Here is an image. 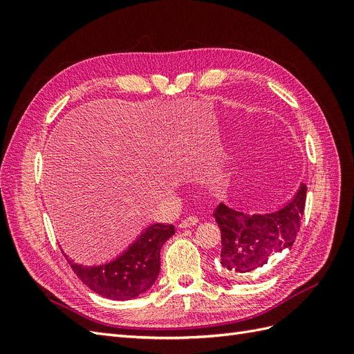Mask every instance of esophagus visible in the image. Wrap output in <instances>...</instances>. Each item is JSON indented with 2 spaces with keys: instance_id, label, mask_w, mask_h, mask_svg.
I'll return each instance as SVG.
<instances>
[{
  "instance_id": "esophagus-1",
  "label": "esophagus",
  "mask_w": 354,
  "mask_h": 354,
  "mask_svg": "<svg viewBox=\"0 0 354 354\" xmlns=\"http://www.w3.org/2000/svg\"><path fill=\"white\" fill-rule=\"evenodd\" d=\"M196 224H198V218H196V217H194V216H190V217H186L185 220H181V221H180V224H178V227H181V229H186V227L196 226Z\"/></svg>"
}]
</instances>
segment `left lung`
<instances>
[{"label":"left lung","instance_id":"left-lung-1","mask_svg":"<svg viewBox=\"0 0 354 354\" xmlns=\"http://www.w3.org/2000/svg\"><path fill=\"white\" fill-rule=\"evenodd\" d=\"M307 186L282 208L267 214H243L224 203L214 211L221 230L220 263L230 274L250 273L269 263L276 254L291 250L301 226Z\"/></svg>","mask_w":354,"mask_h":354}]
</instances>
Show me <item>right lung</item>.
I'll return each mask as SVG.
<instances>
[{
	"label": "right lung",
	"mask_w": 354,
	"mask_h": 354,
	"mask_svg": "<svg viewBox=\"0 0 354 354\" xmlns=\"http://www.w3.org/2000/svg\"><path fill=\"white\" fill-rule=\"evenodd\" d=\"M174 233L173 224H152L116 260L100 266H82L65 257L75 274L95 294L131 299L155 283L160 270V248Z\"/></svg>",
	"instance_id": "1"
}]
</instances>
